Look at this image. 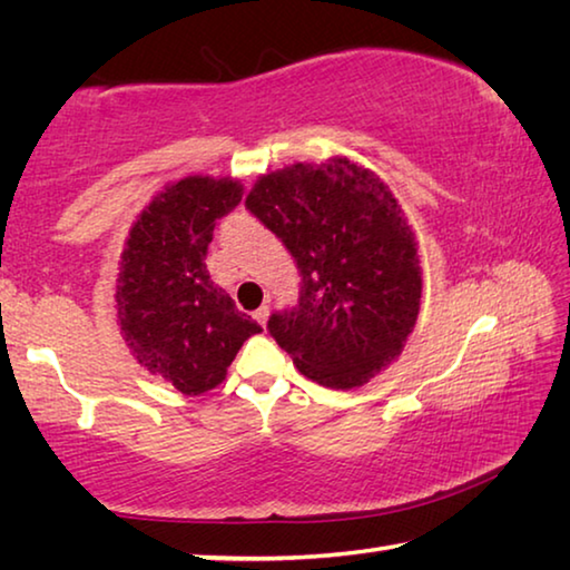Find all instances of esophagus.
Returning <instances> with one entry per match:
<instances>
[{
    "label": "esophagus",
    "instance_id": "34e87169",
    "mask_svg": "<svg viewBox=\"0 0 570 570\" xmlns=\"http://www.w3.org/2000/svg\"><path fill=\"white\" fill-rule=\"evenodd\" d=\"M268 312H272V308H268L266 304L264 306H258L256 312H254V320L262 324V326H266V322H268Z\"/></svg>",
    "mask_w": 570,
    "mask_h": 570
}]
</instances>
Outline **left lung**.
Wrapping results in <instances>:
<instances>
[{
	"label": "left lung",
	"mask_w": 570,
	"mask_h": 570,
	"mask_svg": "<svg viewBox=\"0 0 570 570\" xmlns=\"http://www.w3.org/2000/svg\"><path fill=\"white\" fill-rule=\"evenodd\" d=\"M246 208L294 256L302 288L268 334L296 370L362 387L402 352L420 314L417 240L392 190L356 163L288 166L256 180Z\"/></svg>",
	"instance_id": "obj_1"
}]
</instances>
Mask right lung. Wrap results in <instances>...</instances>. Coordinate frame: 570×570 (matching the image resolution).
<instances>
[{"instance_id":"obj_1","label":"right lung","mask_w":570,"mask_h":570,"mask_svg":"<svg viewBox=\"0 0 570 570\" xmlns=\"http://www.w3.org/2000/svg\"><path fill=\"white\" fill-rule=\"evenodd\" d=\"M240 183L188 176L166 186L135 220L120 256L118 320L148 372L183 394H204L248 336L262 332L210 282L208 244L216 220L240 204Z\"/></svg>"}]
</instances>
